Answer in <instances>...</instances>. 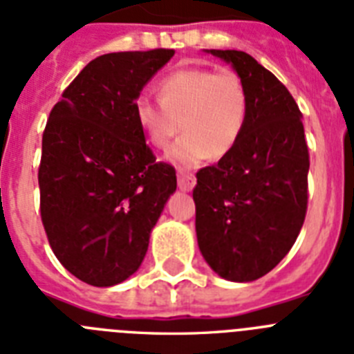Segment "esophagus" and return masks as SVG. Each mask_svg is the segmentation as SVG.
Returning a JSON list of instances; mask_svg holds the SVG:
<instances>
[{
  "label": "esophagus",
  "instance_id": "esophagus-1",
  "mask_svg": "<svg viewBox=\"0 0 354 354\" xmlns=\"http://www.w3.org/2000/svg\"><path fill=\"white\" fill-rule=\"evenodd\" d=\"M196 183L194 174H189L185 171L178 172V187L182 189V191H192V187Z\"/></svg>",
  "mask_w": 354,
  "mask_h": 354
}]
</instances>
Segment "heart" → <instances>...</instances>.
<instances>
[{
    "instance_id": "b5f03b06",
    "label": "heart",
    "mask_w": 354,
    "mask_h": 354,
    "mask_svg": "<svg viewBox=\"0 0 354 354\" xmlns=\"http://www.w3.org/2000/svg\"><path fill=\"white\" fill-rule=\"evenodd\" d=\"M158 93L160 102L135 100L136 120L156 149H167L182 129L185 135L172 147L171 158L183 167L232 153L250 108L248 90L236 71L180 68L163 77Z\"/></svg>"
}]
</instances>
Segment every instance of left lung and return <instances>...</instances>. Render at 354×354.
<instances>
[{"label": "left lung", "mask_w": 354, "mask_h": 354, "mask_svg": "<svg viewBox=\"0 0 354 354\" xmlns=\"http://www.w3.org/2000/svg\"><path fill=\"white\" fill-rule=\"evenodd\" d=\"M210 53L232 64L250 108L232 153L196 172V236L214 272L250 283L275 268L301 232L310 153L302 113L286 86L248 53Z\"/></svg>", "instance_id": "obj_1"}]
</instances>
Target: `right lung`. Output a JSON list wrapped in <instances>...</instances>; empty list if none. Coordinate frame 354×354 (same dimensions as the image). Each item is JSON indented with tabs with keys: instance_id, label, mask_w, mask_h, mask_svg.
<instances>
[{
	"instance_id": "obj_1",
	"label": "right lung",
	"mask_w": 354,
	"mask_h": 354,
	"mask_svg": "<svg viewBox=\"0 0 354 354\" xmlns=\"http://www.w3.org/2000/svg\"><path fill=\"white\" fill-rule=\"evenodd\" d=\"M174 50L106 53L70 82L43 133L41 221L53 254L91 286L138 270L176 171L156 162L135 100Z\"/></svg>"
}]
</instances>
